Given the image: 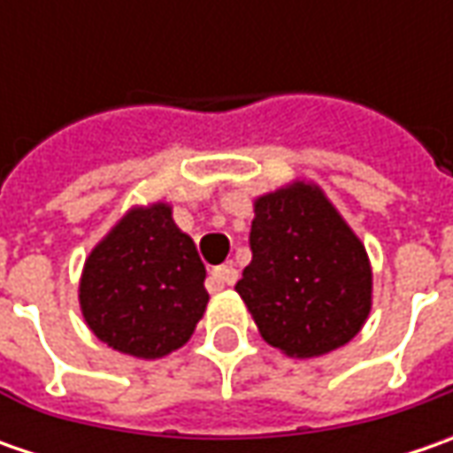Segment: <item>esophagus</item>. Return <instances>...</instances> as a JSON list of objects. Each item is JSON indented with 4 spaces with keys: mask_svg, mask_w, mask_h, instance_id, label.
I'll return each mask as SVG.
<instances>
[{
    "mask_svg": "<svg viewBox=\"0 0 453 453\" xmlns=\"http://www.w3.org/2000/svg\"><path fill=\"white\" fill-rule=\"evenodd\" d=\"M211 280L217 282V285H234L236 280H239V272L234 270V265H221V267H214L211 270Z\"/></svg>",
    "mask_w": 453,
    "mask_h": 453,
    "instance_id": "esophagus-1",
    "label": "esophagus"
}]
</instances>
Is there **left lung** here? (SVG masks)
Returning a JSON list of instances; mask_svg holds the SVG:
<instances>
[{"instance_id":"obj_1","label":"left lung","mask_w":453,"mask_h":453,"mask_svg":"<svg viewBox=\"0 0 453 453\" xmlns=\"http://www.w3.org/2000/svg\"><path fill=\"white\" fill-rule=\"evenodd\" d=\"M250 250L236 292L270 345L315 357L360 333L371 312V262L315 183L295 181L254 201Z\"/></svg>"}]
</instances>
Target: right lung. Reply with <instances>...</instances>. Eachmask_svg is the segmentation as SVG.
Returning a JSON list of instances; mask_svg holds the SVG:
<instances>
[{"label": "right lung", "mask_w": 453, "mask_h": 453, "mask_svg": "<svg viewBox=\"0 0 453 453\" xmlns=\"http://www.w3.org/2000/svg\"><path fill=\"white\" fill-rule=\"evenodd\" d=\"M203 280L196 244L171 206H135L85 259L80 310L97 340L153 360L191 338L209 303Z\"/></svg>", "instance_id": "obj_1"}]
</instances>
